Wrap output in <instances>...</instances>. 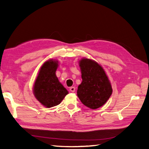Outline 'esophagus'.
Returning <instances> with one entry per match:
<instances>
[{
    "mask_svg": "<svg viewBox=\"0 0 149 149\" xmlns=\"http://www.w3.org/2000/svg\"><path fill=\"white\" fill-rule=\"evenodd\" d=\"M70 91H71L72 93H74L75 91V88L74 87H70Z\"/></svg>",
    "mask_w": 149,
    "mask_h": 149,
    "instance_id": "obj_1",
    "label": "esophagus"
}]
</instances>
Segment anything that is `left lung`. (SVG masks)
Segmentation results:
<instances>
[{
  "instance_id": "8db88e82",
  "label": "left lung",
  "mask_w": 149,
  "mask_h": 149,
  "mask_svg": "<svg viewBox=\"0 0 149 149\" xmlns=\"http://www.w3.org/2000/svg\"><path fill=\"white\" fill-rule=\"evenodd\" d=\"M82 81L77 96L82 103L92 109L103 106L113 92L111 84L104 68L96 61L87 58L79 60Z\"/></svg>"
}]
</instances>
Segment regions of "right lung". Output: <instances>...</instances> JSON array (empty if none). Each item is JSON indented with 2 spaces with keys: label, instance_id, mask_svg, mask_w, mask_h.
<instances>
[{
  "label": "right lung",
  "instance_id": "right-lung-1",
  "mask_svg": "<svg viewBox=\"0 0 149 149\" xmlns=\"http://www.w3.org/2000/svg\"><path fill=\"white\" fill-rule=\"evenodd\" d=\"M58 61L49 59L42 65L33 86L35 98L46 108L58 105L68 94L56 75Z\"/></svg>",
  "mask_w": 149,
  "mask_h": 149
}]
</instances>
